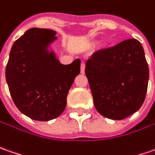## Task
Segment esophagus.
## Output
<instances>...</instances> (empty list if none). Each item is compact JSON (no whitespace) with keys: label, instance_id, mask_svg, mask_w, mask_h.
Segmentation results:
<instances>
[{"label":"esophagus","instance_id":"esophagus-1","mask_svg":"<svg viewBox=\"0 0 155 155\" xmlns=\"http://www.w3.org/2000/svg\"><path fill=\"white\" fill-rule=\"evenodd\" d=\"M84 72H85V64L82 63L81 65V73L84 74Z\"/></svg>","mask_w":155,"mask_h":155}]
</instances>
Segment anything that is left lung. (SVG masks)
<instances>
[{"label":"left lung","mask_w":155,"mask_h":155,"mask_svg":"<svg viewBox=\"0 0 155 155\" xmlns=\"http://www.w3.org/2000/svg\"><path fill=\"white\" fill-rule=\"evenodd\" d=\"M85 73L96 109L104 117L123 120L143 104L149 70L137 40L97 51L86 61Z\"/></svg>","instance_id":"obj_1"}]
</instances>
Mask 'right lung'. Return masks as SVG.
Listing matches in <instances>:
<instances>
[{"label":"right lung","mask_w":155,"mask_h":155,"mask_svg":"<svg viewBox=\"0 0 155 155\" xmlns=\"http://www.w3.org/2000/svg\"><path fill=\"white\" fill-rule=\"evenodd\" d=\"M56 31L32 28L16 41L6 67V80L17 108L32 120L48 121L58 117L67 95L81 71V60L60 64L48 47Z\"/></svg>","instance_id":"add662e5"}]
</instances>
